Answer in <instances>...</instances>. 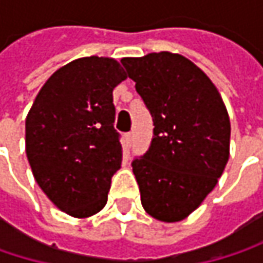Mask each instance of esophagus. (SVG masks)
Wrapping results in <instances>:
<instances>
[{
    "instance_id": "34e87169",
    "label": "esophagus",
    "mask_w": 263,
    "mask_h": 263,
    "mask_svg": "<svg viewBox=\"0 0 263 263\" xmlns=\"http://www.w3.org/2000/svg\"><path fill=\"white\" fill-rule=\"evenodd\" d=\"M125 138H126V144L131 146L132 141H134V132H128V134L125 135Z\"/></svg>"
}]
</instances>
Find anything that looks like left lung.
Wrapping results in <instances>:
<instances>
[{"mask_svg":"<svg viewBox=\"0 0 263 263\" xmlns=\"http://www.w3.org/2000/svg\"><path fill=\"white\" fill-rule=\"evenodd\" d=\"M120 62L154 122L149 149L132 160L141 204L158 221H181L215 189L229 161L226 105L184 56L161 51Z\"/></svg>","mask_w":263,"mask_h":263,"instance_id":"8db88e82","label":"left lung"}]
</instances>
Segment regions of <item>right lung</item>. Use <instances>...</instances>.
Returning a JSON list of instances; mask_svg holds the SVG:
<instances>
[{"mask_svg": "<svg viewBox=\"0 0 263 263\" xmlns=\"http://www.w3.org/2000/svg\"><path fill=\"white\" fill-rule=\"evenodd\" d=\"M126 79L111 58H82L59 68L36 96L26 120L33 177L62 212H100L122 164L112 89Z\"/></svg>", "mask_w": 263, "mask_h": 263, "instance_id": "add662e5", "label": "right lung"}]
</instances>
